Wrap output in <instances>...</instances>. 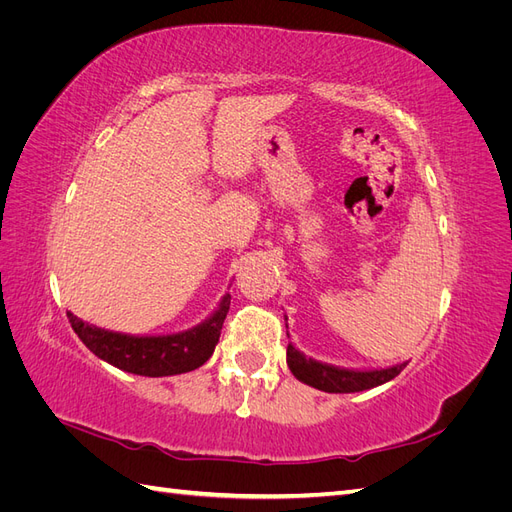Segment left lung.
I'll use <instances>...</instances> for the list:
<instances>
[{"label":"left lung","instance_id":"left-lung-1","mask_svg":"<svg viewBox=\"0 0 512 512\" xmlns=\"http://www.w3.org/2000/svg\"><path fill=\"white\" fill-rule=\"evenodd\" d=\"M284 320H288L284 316ZM288 329V322H286ZM286 363L292 371V376L299 382L314 386L324 393H359L374 389L384 382L393 380L401 374L408 363H395L389 367H374V369H352V367H339L331 363H322L305 356L292 342L286 348Z\"/></svg>","mask_w":512,"mask_h":512}]
</instances>
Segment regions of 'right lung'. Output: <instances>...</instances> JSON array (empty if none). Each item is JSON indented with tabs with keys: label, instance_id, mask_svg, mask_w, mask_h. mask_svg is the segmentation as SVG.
<instances>
[{
	"label": "right lung",
	"instance_id": "right-lung-1",
	"mask_svg": "<svg viewBox=\"0 0 512 512\" xmlns=\"http://www.w3.org/2000/svg\"><path fill=\"white\" fill-rule=\"evenodd\" d=\"M228 309L230 292L224 294L218 307L196 327L162 335H132L100 329L72 312H68V320L74 333L98 359L128 374L162 378L188 374L209 361Z\"/></svg>",
	"mask_w": 512,
	"mask_h": 512
}]
</instances>
